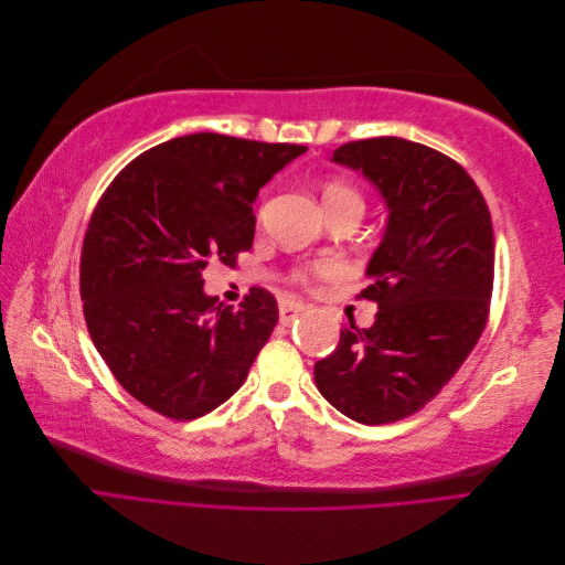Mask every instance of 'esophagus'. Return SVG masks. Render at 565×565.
I'll return each mask as SVG.
<instances>
[{"mask_svg":"<svg viewBox=\"0 0 565 565\" xmlns=\"http://www.w3.org/2000/svg\"><path fill=\"white\" fill-rule=\"evenodd\" d=\"M303 311H306L303 303L295 299H280V324H292Z\"/></svg>","mask_w":565,"mask_h":565,"instance_id":"34e87169","label":"esophagus"}]
</instances>
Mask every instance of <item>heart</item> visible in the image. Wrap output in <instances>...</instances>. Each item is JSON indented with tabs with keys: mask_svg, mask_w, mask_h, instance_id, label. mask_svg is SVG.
I'll return each mask as SVG.
<instances>
[{
	"mask_svg": "<svg viewBox=\"0 0 565 565\" xmlns=\"http://www.w3.org/2000/svg\"><path fill=\"white\" fill-rule=\"evenodd\" d=\"M322 200H358L361 202V195H358V191L353 185H349L347 181H330L328 185H324L322 191ZM339 266L334 262H320L311 268H299L292 273V280L299 282V285H311L313 278H322V276H332V273L337 270Z\"/></svg>",
	"mask_w": 565,
	"mask_h": 565,
	"instance_id": "1",
	"label": "heart"
}]
</instances>
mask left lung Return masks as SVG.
<instances>
[{
  "instance_id": "obj_1",
  "label": "left lung",
  "mask_w": 565,
  "mask_h": 565,
  "mask_svg": "<svg viewBox=\"0 0 565 565\" xmlns=\"http://www.w3.org/2000/svg\"><path fill=\"white\" fill-rule=\"evenodd\" d=\"M332 160L380 188L388 224L361 292L377 318L367 330L344 324L313 374L339 413L391 424L436 398L483 334L494 278L490 210L465 167L398 136L344 143Z\"/></svg>"
}]
</instances>
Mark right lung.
I'll return each mask as SVG.
<instances>
[{"label": "right lung", "mask_w": 565, "mask_h": 565, "mask_svg": "<svg viewBox=\"0 0 565 565\" xmlns=\"http://www.w3.org/2000/svg\"><path fill=\"white\" fill-rule=\"evenodd\" d=\"M301 152L188 134L141 152L100 195L82 245V309L100 358L139 403L188 422L245 384L278 301L252 287L241 309L218 303L202 292V270L233 268L252 247V202Z\"/></svg>", "instance_id": "obj_1"}]
</instances>
